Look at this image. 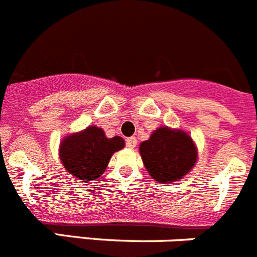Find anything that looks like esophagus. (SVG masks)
Masks as SVG:
<instances>
[{
    "label": "esophagus",
    "instance_id": "1",
    "mask_svg": "<svg viewBox=\"0 0 257 257\" xmlns=\"http://www.w3.org/2000/svg\"><path fill=\"white\" fill-rule=\"evenodd\" d=\"M136 144H138V140H136V138H128V139H126V145H127V148H130V149H134V148L136 147Z\"/></svg>",
    "mask_w": 257,
    "mask_h": 257
}]
</instances>
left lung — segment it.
Returning <instances> with one entry per match:
<instances>
[{"label":"left lung","instance_id":"obj_1","mask_svg":"<svg viewBox=\"0 0 257 257\" xmlns=\"http://www.w3.org/2000/svg\"><path fill=\"white\" fill-rule=\"evenodd\" d=\"M149 175L161 183L180 181L197 162V147L186 131L158 127L139 147Z\"/></svg>","mask_w":257,"mask_h":257}]
</instances>
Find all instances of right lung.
I'll return each instance as SVG.
<instances>
[{
  "mask_svg": "<svg viewBox=\"0 0 257 257\" xmlns=\"http://www.w3.org/2000/svg\"><path fill=\"white\" fill-rule=\"evenodd\" d=\"M124 148L121 136L107 138L103 128L88 126L62 139L58 149L61 163L70 175L88 182L104 173L110 158Z\"/></svg>",
  "mask_w": 257,
  "mask_h": 257,
  "instance_id": "1",
  "label": "right lung"
}]
</instances>
